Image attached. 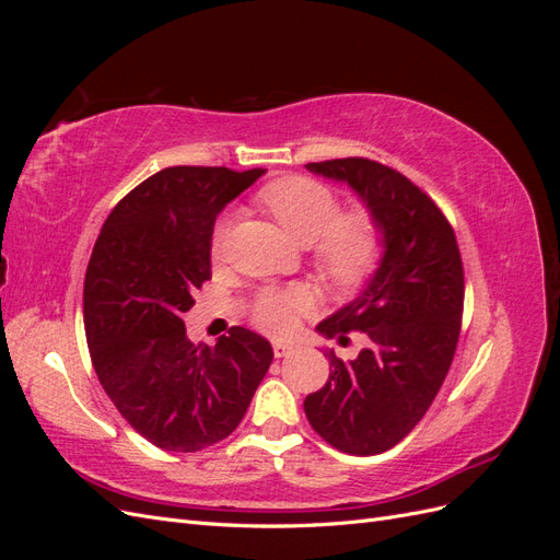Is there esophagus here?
<instances>
[{
	"label": "esophagus",
	"instance_id": "esophagus-1",
	"mask_svg": "<svg viewBox=\"0 0 560 560\" xmlns=\"http://www.w3.org/2000/svg\"><path fill=\"white\" fill-rule=\"evenodd\" d=\"M294 343H290V341H273V354L276 358H284V354H290V352H294Z\"/></svg>",
	"mask_w": 560,
	"mask_h": 560
}]
</instances>
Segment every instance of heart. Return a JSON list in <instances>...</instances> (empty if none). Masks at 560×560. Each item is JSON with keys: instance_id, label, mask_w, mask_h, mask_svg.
Returning a JSON list of instances; mask_svg holds the SVG:
<instances>
[{"instance_id": "b5f03b06", "label": "heart", "mask_w": 560, "mask_h": 560, "mask_svg": "<svg viewBox=\"0 0 560 560\" xmlns=\"http://www.w3.org/2000/svg\"><path fill=\"white\" fill-rule=\"evenodd\" d=\"M259 202L273 214L294 241L313 243V259L329 282L352 287L374 273L383 257V229L369 208L341 212V200L306 175H287L266 184ZM229 217L217 219L212 229V254L226 243ZM308 308V294L301 287H264L249 303V317L257 327L282 334Z\"/></svg>"}]
</instances>
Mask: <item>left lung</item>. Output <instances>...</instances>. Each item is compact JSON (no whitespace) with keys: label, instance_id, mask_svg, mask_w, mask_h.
I'll list each match as a JSON object with an SVG mask.
<instances>
[{"label":"left lung","instance_id":"8db88e82","mask_svg":"<svg viewBox=\"0 0 560 560\" xmlns=\"http://www.w3.org/2000/svg\"><path fill=\"white\" fill-rule=\"evenodd\" d=\"M306 167L362 196L385 254L366 290L317 327L341 338L364 331L371 346L352 362L329 352V381L303 409L334 448L376 455L418 425L448 374L465 306L460 247L442 208L395 167L360 156Z\"/></svg>","mask_w":560,"mask_h":560}]
</instances>
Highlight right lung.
<instances>
[{
    "label": "right lung",
    "mask_w": 560,
    "mask_h": 560,
    "mask_svg": "<svg viewBox=\"0 0 560 560\" xmlns=\"http://www.w3.org/2000/svg\"><path fill=\"white\" fill-rule=\"evenodd\" d=\"M261 167L173 165L116 202L83 282V327L100 385L130 425L163 451L226 439L273 362L264 336L231 327L191 343L182 315L212 278L214 219Z\"/></svg>",
    "instance_id": "1"
}]
</instances>
